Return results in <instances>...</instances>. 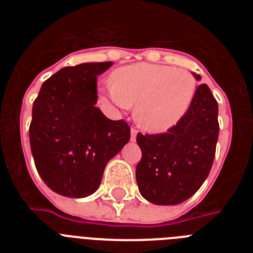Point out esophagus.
<instances>
[{
  "instance_id": "esophagus-1",
  "label": "esophagus",
  "mask_w": 253,
  "mask_h": 253,
  "mask_svg": "<svg viewBox=\"0 0 253 253\" xmlns=\"http://www.w3.org/2000/svg\"><path fill=\"white\" fill-rule=\"evenodd\" d=\"M137 134H138V130L135 128H131L130 129V137H131V140H135V138H137Z\"/></svg>"
}]
</instances>
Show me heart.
Listing matches in <instances>:
<instances>
[{
  "label": "heart",
  "instance_id": "b5f03b06",
  "mask_svg": "<svg viewBox=\"0 0 253 253\" xmlns=\"http://www.w3.org/2000/svg\"><path fill=\"white\" fill-rule=\"evenodd\" d=\"M106 93L122 110L135 104L138 124L152 133H162L189 111L196 93V80L186 69L137 63L114 71Z\"/></svg>",
  "mask_w": 253,
  "mask_h": 253
}]
</instances>
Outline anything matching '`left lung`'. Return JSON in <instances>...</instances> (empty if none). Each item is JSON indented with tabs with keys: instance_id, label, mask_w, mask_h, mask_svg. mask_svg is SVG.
<instances>
[{
	"instance_id": "1",
	"label": "left lung",
	"mask_w": 253,
	"mask_h": 253,
	"mask_svg": "<svg viewBox=\"0 0 253 253\" xmlns=\"http://www.w3.org/2000/svg\"><path fill=\"white\" fill-rule=\"evenodd\" d=\"M218 134V102L202 84L175 126L161 134L138 133L142 158L135 177L143 198L157 205H176L193 196L209 175Z\"/></svg>"
}]
</instances>
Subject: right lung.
Returning a JSON list of instances; mask_svg holds the SVG:
<instances>
[{
	"label": "right lung",
	"mask_w": 253,
	"mask_h": 253,
	"mask_svg": "<svg viewBox=\"0 0 253 253\" xmlns=\"http://www.w3.org/2000/svg\"><path fill=\"white\" fill-rule=\"evenodd\" d=\"M111 64L64 67L44 82L33 104L29 139L35 167L60 195L95 193L106 163L130 139L128 123L107 119L95 106L96 77Z\"/></svg>",
	"instance_id": "add662e5"
}]
</instances>
